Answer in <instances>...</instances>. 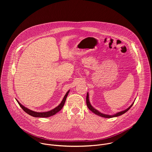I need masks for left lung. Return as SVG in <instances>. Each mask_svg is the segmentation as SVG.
<instances>
[{"instance_id": "obj_1", "label": "left lung", "mask_w": 152, "mask_h": 152, "mask_svg": "<svg viewBox=\"0 0 152 152\" xmlns=\"http://www.w3.org/2000/svg\"><path fill=\"white\" fill-rule=\"evenodd\" d=\"M86 102H87V105L88 107V108H89V109L92 111L93 113H94L95 114L97 115H99L101 117H104V118H113V117H117V116H119L120 115H123L124 113H125V112H126L129 109L133 106V104H134V102H133V104L130 105V107L128 108L123 110V111H121V112H119L114 115H107V114H104V113H102L101 112H99L98 110H96V109L94 108L90 104V102H89V94L88 93H87V98H86Z\"/></svg>"}]
</instances>
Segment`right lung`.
I'll use <instances>...</instances> for the list:
<instances>
[{
	"label": "right lung",
	"instance_id": "right-lung-1",
	"mask_svg": "<svg viewBox=\"0 0 152 152\" xmlns=\"http://www.w3.org/2000/svg\"><path fill=\"white\" fill-rule=\"evenodd\" d=\"M69 92V90L68 91V92L66 93V94L63 99V101H61V102L60 103V104L56 107L55 108L50 110V111H47V112H35V111H33V110H31L27 108H26L25 107H24L23 105H22V104L18 101V104H19L20 107L22 108V109L26 112L27 113H28V115L33 116V117H36V118H47V117H50L51 116H53V115H54L56 113H57L58 112H59L61 109L63 108V107H64V105L65 104V100H66V98L67 97V95L68 94Z\"/></svg>",
	"mask_w": 152,
	"mask_h": 152
}]
</instances>
